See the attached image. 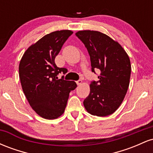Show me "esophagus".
Returning <instances> with one entry per match:
<instances>
[{"label":"esophagus","instance_id":"1","mask_svg":"<svg viewBox=\"0 0 153 153\" xmlns=\"http://www.w3.org/2000/svg\"><path fill=\"white\" fill-rule=\"evenodd\" d=\"M82 82V81L81 80H77V81H76V83H77V85H81Z\"/></svg>","mask_w":153,"mask_h":153}]
</instances>
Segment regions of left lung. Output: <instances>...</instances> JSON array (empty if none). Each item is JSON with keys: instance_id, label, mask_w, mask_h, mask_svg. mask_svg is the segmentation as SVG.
Here are the masks:
<instances>
[{"instance_id": "obj_1", "label": "left lung", "mask_w": 153, "mask_h": 153, "mask_svg": "<svg viewBox=\"0 0 153 153\" xmlns=\"http://www.w3.org/2000/svg\"><path fill=\"white\" fill-rule=\"evenodd\" d=\"M75 35L87 48L92 72L101 71L99 80L90 84V94L84 100V107L94 116L112 114L120 106L129 88V56L120 44L100 31H79Z\"/></svg>"}]
</instances>
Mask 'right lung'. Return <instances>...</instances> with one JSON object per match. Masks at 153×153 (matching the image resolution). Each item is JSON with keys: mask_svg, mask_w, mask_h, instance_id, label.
Instances as JSON below:
<instances>
[{"mask_svg": "<svg viewBox=\"0 0 153 153\" xmlns=\"http://www.w3.org/2000/svg\"><path fill=\"white\" fill-rule=\"evenodd\" d=\"M71 30L56 31L31 45L22 57L19 72L21 84L32 109L46 119L58 118L64 113L69 94L77 87L75 81L58 79L68 70L58 68L54 59L71 35Z\"/></svg>", "mask_w": 153, "mask_h": 153, "instance_id": "right-lung-1", "label": "right lung"}]
</instances>
